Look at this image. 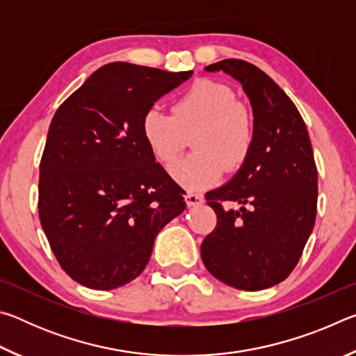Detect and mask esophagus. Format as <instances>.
<instances>
[{"label":"esophagus","instance_id":"obj_1","mask_svg":"<svg viewBox=\"0 0 356 356\" xmlns=\"http://www.w3.org/2000/svg\"><path fill=\"white\" fill-rule=\"evenodd\" d=\"M185 202L188 207H196V206H201V204H204V197L201 195H196V193H186Z\"/></svg>","mask_w":356,"mask_h":356}]
</instances>
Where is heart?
<instances>
[{
	"instance_id": "b5f03b06",
	"label": "heart",
	"mask_w": 356,
	"mask_h": 356,
	"mask_svg": "<svg viewBox=\"0 0 356 356\" xmlns=\"http://www.w3.org/2000/svg\"><path fill=\"white\" fill-rule=\"evenodd\" d=\"M196 150L171 166V174L186 190L215 185L225 170L242 166L254 144V119L248 106L236 100L229 86L218 81H196L172 106V114L150 106L141 131L155 159L171 165L182 152L186 136Z\"/></svg>"
}]
</instances>
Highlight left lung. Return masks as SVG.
<instances>
[{
  "instance_id": "8db88e82",
  "label": "left lung",
  "mask_w": 356,
  "mask_h": 356,
  "mask_svg": "<svg viewBox=\"0 0 356 356\" xmlns=\"http://www.w3.org/2000/svg\"><path fill=\"white\" fill-rule=\"evenodd\" d=\"M206 70H222L242 84L254 116V144L236 176L206 193L216 227L204 238L201 257L225 284L262 291L292 273L314 227V154L297 106L265 72L242 59H222Z\"/></svg>"
}]
</instances>
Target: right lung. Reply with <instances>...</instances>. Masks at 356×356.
Masks as SVG:
<instances>
[{
  "label": "right lung",
  "instance_id": "1",
  "mask_svg": "<svg viewBox=\"0 0 356 356\" xmlns=\"http://www.w3.org/2000/svg\"><path fill=\"white\" fill-rule=\"evenodd\" d=\"M193 72L106 64L63 102L40 160L39 218L72 280L110 291L143 273L184 191L155 163L144 113Z\"/></svg>",
  "mask_w": 356,
  "mask_h": 356
}]
</instances>
